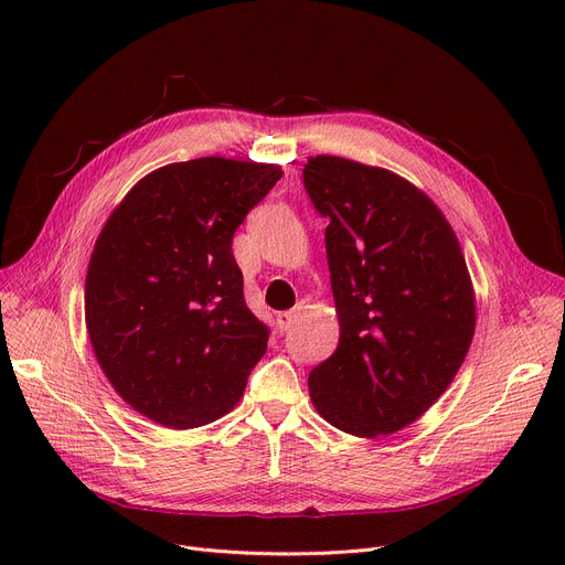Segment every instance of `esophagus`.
<instances>
[{"label": "esophagus", "instance_id": "1", "mask_svg": "<svg viewBox=\"0 0 565 565\" xmlns=\"http://www.w3.org/2000/svg\"><path fill=\"white\" fill-rule=\"evenodd\" d=\"M300 311H302V307H295V309H290V311H281V313L277 316V328H279V332H288V330L292 328V322L300 318Z\"/></svg>", "mask_w": 565, "mask_h": 565}]
</instances>
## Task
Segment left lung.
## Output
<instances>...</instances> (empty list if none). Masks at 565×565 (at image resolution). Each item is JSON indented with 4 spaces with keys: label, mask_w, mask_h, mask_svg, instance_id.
<instances>
[{
    "label": "left lung",
    "mask_w": 565,
    "mask_h": 565,
    "mask_svg": "<svg viewBox=\"0 0 565 565\" xmlns=\"http://www.w3.org/2000/svg\"><path fill=\"white\" fill-rule=\"evenodd\" d=\"M322 217L339 345L309 373L320 417L354 437L398 433L447 392L477 330L449 220L407 178L339 156L305 164Z\"/></svg>",
    "instance_id": "8db88e82"
}]
</instances>
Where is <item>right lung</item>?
Wrapping results in <instances>:
<instances>
[{
  "mask_svg": "<svg viewBox=\"0 0 565 565\" xmlns=\"http://www.w3.org/2000/svg\"><path fill=\"white\" fill-rule=\"evenodd\" d=\"M284 175L235 158L171 162L137 181L88 260L84 320L105 377L141 417L171 430L241 403L267 350L231 241Z\"/></svg>",
  "mask_w": 565,
  "mask_h": 565,
  "instance_id": "obj_1",
  "label": "right lung"
}]
</instances>
